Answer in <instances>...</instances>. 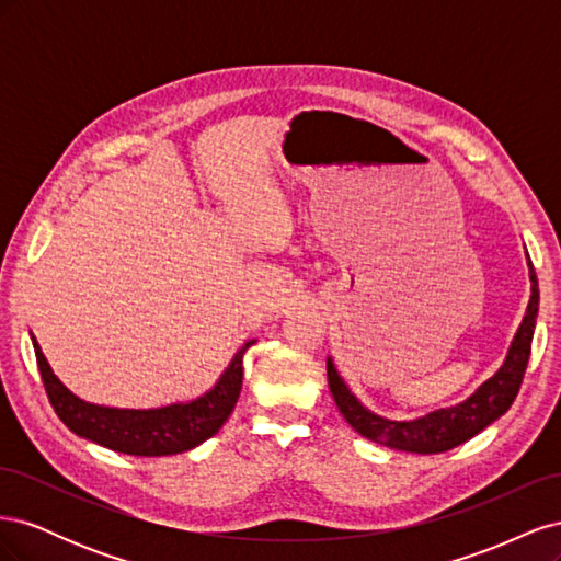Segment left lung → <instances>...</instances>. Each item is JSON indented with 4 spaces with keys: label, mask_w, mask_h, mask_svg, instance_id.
Instances as JSON below:
<instances>
[{
    "label": "left lung",
    "mask_w": 561,
    "mask_h": 561,
    "mask_svg": "<svg viewBox=\"0 0 561 561\" xmlns=\"http://www.w3.org/2000/svg\"><path fill=\"white\" fill-rule=\"evenodd\" d=\"M529 276H531V299L526 307V316L513 339V346L507 351V358L503 367L494 377L484 381L474 393L449 410L433 412L416 421H388L367 412L365 407L355 400V396L346 388L342 377L336 375L332 360H328V383L332 390V398L339 407V412L351 423V428L358 431L363 437L371 443L402 449V451H416V454H439L463 445L466 439L484 431L489 423H494L503 416L511 404L515 402L519 386L526 371V363L531 355V339L536 330V316H538V278L534 264L529 262Z\"/></svg>",
    "instance_id": "left-lung-1"
}]
</instances>
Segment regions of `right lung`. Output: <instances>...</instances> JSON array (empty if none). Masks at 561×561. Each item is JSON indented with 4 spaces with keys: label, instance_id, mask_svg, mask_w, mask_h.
<instances>
[{
    "label": "right lung",
    "instance_id": "obj_1",
    "mask_svg": "<svg viewBox=\"0 0 561 561\" xmlns=\"http://www.w3.org/2000/svg\"><path fill=\"white\" fill-rule=\"evenodd\" d=\"M254 342H245L233 355L231 365L215 388L186 404H168L161 410H114L79 400L50 371L44 353L32 336L39 375L50 407L75 435L95 445L130 456H168L182 454L206 443L233 412L243 386V353Z\"/></svg>",
    "mask_w": 561,
    "mask_h": 561
}]
</instances>
